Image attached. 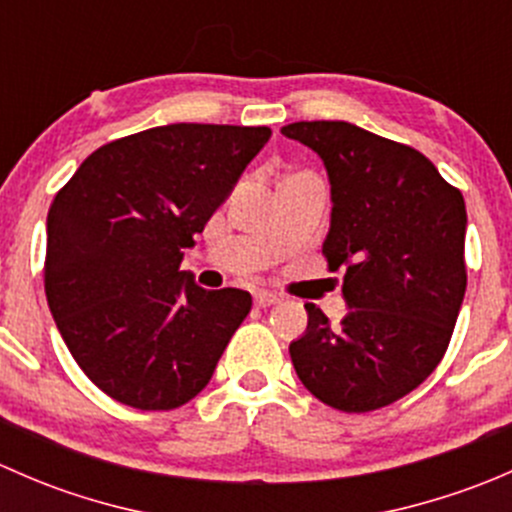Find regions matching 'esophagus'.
Listing matches in <instances>:
<instances>
[{
	"instance_id": "obj_1",
	"label": "esophagus",
	"mask_w": 512,
	"mask_h": 512,
	"mask_svg": "<svg viewBox=\"0 0 512 512\" xmlns=\"http://www.w3.org/2000/svg\"><path fill=\"white\" fill-rule=\"evenodd\" d=\"M277 302H280V294L267 292V289H260V292H255L257 307H272V304H277Z\"/></svg>"
}]
</instances>
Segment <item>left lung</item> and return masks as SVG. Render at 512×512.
<instances>
[{"label":"left lung","mask_w":512,"mask_h":512,"mask_svg":"<svg viewBox=\"0 0 512 512\" xmlns=\"http://www.w3.org/2000/svg\"><path fill=\"white\" fill-rule=\"evenodd\" d=\"M282 136L312 148L332 183L322 255L344 270L347 317L317 304L289 344L312 396L347 414L404 399L441 364L466 294V203L416 148L344 121H299Z\"/></svg>","instance_id":"obj_1"}]
</instances>
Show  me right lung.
Returning <instances> with one entry per match:
<instances>
[{"mask_svg":"<svg viewBox=\"0 0 512 512\" xmlns=\"http://www.w3.org/2000/svg\"><path fill=\"white\" fill-rule=\"evenodd\" d=\"M270 136L267 126L148 128L98 148L56 193L46 299L103 394L170 411L208 386L252 297L198 287L180 260Z\"/></svg>","mask_w":512,"mask_h":512,"instance_id":"right-lung-1","label":"right lung"}]
</instances>
